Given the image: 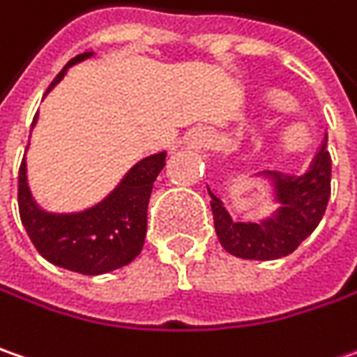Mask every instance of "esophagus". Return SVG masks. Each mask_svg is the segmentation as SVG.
Segmentation results:
<instances>
[{"label":"esophagus","mask_w":357,"mask_h":357,"mask_svg":"<svg viewBox=\"0 0 357 357\" xmlns=\"http://www.w3.org/2000/svg\"><path fill=\"white\" fill-rule=\"evenodd\" d=\"M213 138V132L208 128H195L192 132L188 134V146L192 149H201V146H206Z\"/></svg>","instance_id":"1"}]
</instances>
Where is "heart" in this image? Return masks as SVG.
<instances>
[{"label": "heart", "mask_w": 357, "mask_h": 357, "mask_svg": "<svg viewBox=\"0 0 357 357\" xmlns=\"http://www.w3.org/2000/svg\"><path fill=\"white\" fill-rule=\"evenodd\" d=\"M271 102H273L275 106H281V104H283V98H281L279 94H275V96H271ZM305 136H307V124H305L301 118H291V120H287V122L279 128L277 140H279L281 146L291 149V146L301 144V142L305 140Z\"/></svg>", "instance_id": "1"}]
</instances>
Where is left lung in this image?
Returning <instances> with one entry per match:
<instances>
[{"instance_id":"left-lung-1","label":"left lung","mask_w":357,"mask_h":357,"mask_svg":"<svg viewBox=\"0 0 357 357\" xmlns=\"http://www.w3.org/2000/svg\"><path fill=\"white\" fill-rule=\"evenodd\" d=\"M259 176L271 181L277 211L261 221H233L223 201L211 195L215 231L225 251L241 259L269 261L294 253L319 225L330 201L331 156L321 142L312 165L301 174L263 170Z\"/></svg>"}]
</instances>
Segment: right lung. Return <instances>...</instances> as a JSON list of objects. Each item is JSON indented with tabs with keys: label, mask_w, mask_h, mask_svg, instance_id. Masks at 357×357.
<instances>
[{
	"label": "right lung",
	"mask_w": 357,
	"mask_h": 357,
	"mask_svg": "<svg viewBox=\"0 0 357 357\" xmlns=\"http://www.w3.org/2000/svg\"><path fill=\"white\" fill-rule=\"evenodd\" d=\"M92 54L86 52L72 58L50 84L47 92L66 76L68 68ZM36 120L38 114L31 128ZM165 165L167 152L151 154L138 160L98 205L78 213H47L31 197L24 156L17 181V205L29 239L50 263L82 275H102L128 265L142 251L152 185Z\"/></svg>",
	"instance_id": "1"
}]
</instances>
